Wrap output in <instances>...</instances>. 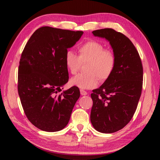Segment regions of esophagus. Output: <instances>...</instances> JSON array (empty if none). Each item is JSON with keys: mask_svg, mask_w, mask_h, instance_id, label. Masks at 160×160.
Masks as SVG:
<instances>
[{"mask_svg": "<svg viewBox=\"0 0 160 160\" xmlns=\"http://www.w3.org/2000/svg\"><path fill=\"white\" fill-rule=\"evenodd\" d=\"M80 93L82 94V95H85L87 94V92H85L84 90H80Z\"/></svg>", "mask_w": 160, "mask_h": 160, "instance_id": "obj_1", "label": "esophagus"}]
</instances>
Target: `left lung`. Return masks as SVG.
<instances>
[{"label":"left lung","instance_id":"8db88e82","mask_svg":"<svg viewBox=\"0 0 160 160\" xmlns=\"http://www.w3.org/2000/svg\"><path fill=\"white\" fill-rule=\"evenodd\" d=\"M81 31L44 26L35 31L22 53L18 89L28 120L42 131L56 132L68 123L79 99V88H63L68 81V48L74 46Z\"/></svg>","mask_w":160,"mask_h":160}]
</instances>
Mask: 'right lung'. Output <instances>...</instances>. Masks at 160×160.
<instances>
[{
  "label": "right lung",
  "instance_id": "add662e5",
  "mask_svg": "<svg viewBox=\"0 0 160 160\" xmlns=\"http://www.w3.org/2000/svg\"><path fill=\"white\" fill-rule=\"evenodd\" d=\"M109 42L113 68L104 83L93 90L90 121L97 131L112 133L131 120L142 92L143 69L139 53L128 37L112 28L94 30Z\"/></svg>",
  "mask_w": 160,
  "mask_h": 160
}]
</instances>
